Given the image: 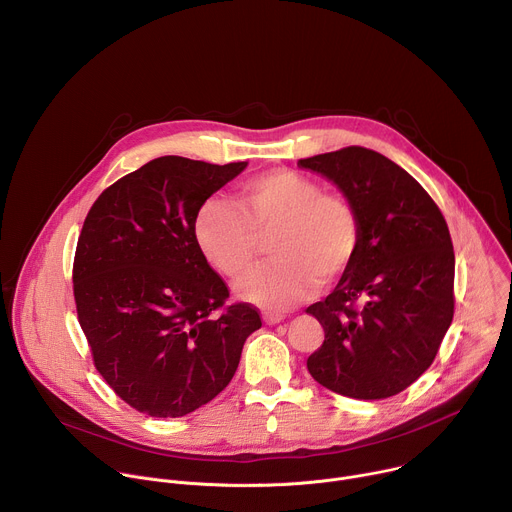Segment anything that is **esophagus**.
Instances as JSON below:
<instances>
[{
    "mask_svg": "<svg viewBox=\"0 0 512 512\" xmlns=\"http://www.w3.org/2000/svg\"><path fill=\"white\" fill-rule=\"evenodd\" d=\"M281 320H283L281 314H273V312H265V314H263V322H265V324H279Z\"/></svg>",
    "mask_w": 512,
    "mask_h": 512,
    "instance_id": "esophagus-1",
    "label": "esophagus"
}]
</instances>
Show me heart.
Masks as SVG:
<instances>
[{"label": "heart", "instance_id": "heart-1", "mask_svg": "<svg viewBox=\"0 0 512 512\" xmlns=\"http://www.w3.org/2000/svg\"><path fill=\"white\" fill-rule=\"evenodd\" d=\"M271 237V263L237 283V294L267 312L302 302L316 283L340 277L360 247V216L338 192L298 172L273 170L239 186L237 204L210 198L194 216L204 257L227 277H241Z\"/></svg>", "mask_w": 512, "mask_h": 512}]
</instances>
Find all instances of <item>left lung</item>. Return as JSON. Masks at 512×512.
Returning a JSON list of instances; mask_svg holds the SVG:
<instances>
[{
    "instance_id": "obj_1",
    "label": "left lung",
    "mask_w": 512,
    "mask_h": 512,
    "mask_svg": "<svg viewBox=\"0 0 512 512\" xmlns=\"http://www.w3.org/2000/svg\"><path fill=\"white\" fill-rule=\"evenodd\" d=\"M298 164L338 184L360 216L352 265L306 310L324 328L308 371L344 397H393L431 367L454 318L446 218L411 174L360 145Z\"/></svg>"
}]
</instances>
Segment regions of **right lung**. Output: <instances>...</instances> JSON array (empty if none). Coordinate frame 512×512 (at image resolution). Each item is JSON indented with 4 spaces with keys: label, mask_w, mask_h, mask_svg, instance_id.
Here are the masks:
<instances>
[{
    "label": "right lung",
    "mask_w": 512,
    "mask_h": 512,
    "mask_svg": "<svg viewBox=\"0 0 512 512\" xmlns=\"http://www.w3.org/2000/svg\"><path fill=\"white\" fill-rule=\"evenodd\" d=\"M152 160L91 206L72 263L79 324L95 369L135 411L184 417L233 379L259 310L229 287L194 237L196 210L245 170Z\"/></svg>",
    "instance_id": "obj_1"
}]
</instances>
